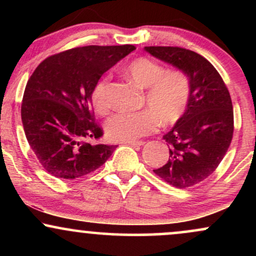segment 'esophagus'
<instances>
[{"label": "esophagus", "instance_id": "obj_1", "mask_svg": "<svg viewBox=\"0 0 256 256\" xmlns=\"http://www.w3.org/2000/svg\"><path fill=\"white\" fill-rule=\"evenodd\" d=\"M126 143L132 146H140L144 144L146 142H143V140H128V142H126Z\"/></svg>", "mask_w": 256, "mask_h": 256}]
</instances>
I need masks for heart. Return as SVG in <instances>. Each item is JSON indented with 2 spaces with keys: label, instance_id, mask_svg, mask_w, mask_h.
I'll list each match as a JSON object with an SVG mask.
<instances>
[{
  "label": "heart",
  "instance_id": "b5f03b06",
  "mask_svg": "<svg viewBox=\"0 0 256 256\" xmlns=\"http://www.w3.org/2000/svg\"><path fill=\"white\" fill-rule=\"evenodd\" d=\"M128 78L146 90L144 104L148 110L119 112L107 122L106 131L113 140L128 142L150 134L161 125H173L183 118L192 100V79L183 71H167L149 58H137L125 66ZM110 78L102 77L94 86L91 102L98 114L110 108L108 98Z\"/></svg>",
  "mask_w": 256,
  "mask_h": 256
}]
</instances>
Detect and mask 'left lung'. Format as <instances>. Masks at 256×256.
I'll list each match as a JSON object with an SVG mask.
<instances>
[{
	"label": "left lung",
	"instance_id": "obj_1",
	"mask_svg": "<svg viewBox=\"0 0 256 256\" xmlns=\"http://www.w3.org/2000/svg\"><path fill=\"white\" fill-rule=\"evenodd\" d=\"M192 79V92L183 118L164 136L170 158L158 177L177 188H189L210 177L225 156L234 134V110L228 88L207 58L179 46H144Z\"/></svg>",
	"mask_w": 256,
	"mask_h": 256
}]
</instances>
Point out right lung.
I'll return each mask as SVG.
<instances>
[{"label":"right lung","mask_w":256,"mask_h":256,"mask_svg":"<svg viewBox=\"0 0 256 256\" xmlns=\"http://www.w3.org/2000/svg\"><path fill=\"white\" fill-rule=\"evenodd\" d=\"M134 49L130 44L79 46L46 58L32 73L22 98V126L52 176L84 177L113 154L116 146L86 140L104 134L95 122L91 92L102 74Z\"/></svg>","instance_id":"obj_1"}]
</instances>
